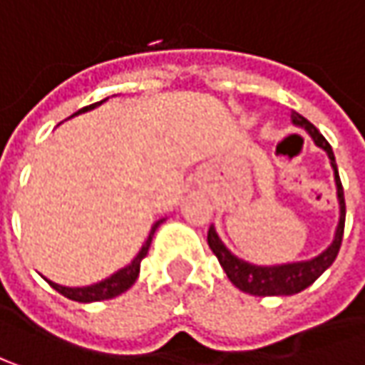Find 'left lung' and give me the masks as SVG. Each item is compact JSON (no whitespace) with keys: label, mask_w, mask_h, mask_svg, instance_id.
<instances>
[{"label":"left lung","mask_w":365,"mask_h":365,"mask_svg":"<svg viewBox=\"0 0 365 365\" xmlns=\"http://www.w3.org/2000/svg\"><path fill=\"white\" fill-rule=\"evenodd\" d=\"M291 121H293V125L306 130L312 136V140L316 142V146H320L331 159V167L334 171V183H336V198H339V225H336V231H334L332 244L322 254H318L312 260L277 264V267H258V264H252V262L237 258L235 254H231V250H227L225 244L221 242V237L217 235L215 227L210 225V229H208V246L212 250V254L219 258L221 267L229 277V281L237 289L250 293V295H260V297H267V295H293V293H299L306 287H310L312 283L334 262L341 242H343L345 196H343V185H341V178H339V169H336V163H334L331 144L316 130V125L310 123L304 115L293 113Z\"/></svg>","instance_id":"obj_1"}]
</instances>
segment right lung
<instances>
[{"instance_id":"1","label":"right lung","mask_w":365,"mask_h":365,"mask_svg":"<svg viewBox=\"0 0 365 365\" xmlns=\"http://www.w3.org/2000/svg\"><path fill=\"white\" fill-rule=\"evenodd\" d=\"M103 101H107V98H103ZM101 101V103H103ZM101 103H95V105H88V107H84V109H80V111H76L74 115L78 113H84V111H91V109H95L98 107ZM72 115V118H74ZM165 219L161 221H157L153 229H150V233H148V237H146V242H144V246L140 247V252L136 254V258L128 264V267L119 268L118 272H113L111 277H107V279H103V281H98L95 285H88V287H63V285H57L53 281H49V279H45L55 291H59L61 295H66L68 299H74V302H80V304H88V302H103V299H111V297H118L121 295L123 291H128L134 283H136V279H138V272H140V262H142V258L148 254V247H150V242H153V235H155V231L159 229Z\"/></svg>"}]
</instances>
